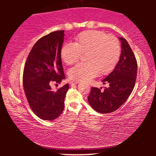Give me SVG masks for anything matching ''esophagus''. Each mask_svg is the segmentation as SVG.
I'll use <instances>...</instances> for the list:
<instances>
[{"mask_svg": "<svg viewBox=\"0 0 156 156\" xmlns=\"http://www.w3.org/2000/svg\"><path fill=\"white\" fill-rule=\"evenodd\" d=\"M78 83H80V82L79 81H72V83H71V84H78Z\"/></svg>", "mask_w": 156, "mask_h": 156, "instance_id": "34e87169", "label": "esophagus"}]
</instances>
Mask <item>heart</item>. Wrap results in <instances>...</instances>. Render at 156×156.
I'll return each instance as SVG.
<instances>
[{"instance_id": "b5f03b06", "label": "heart", "mask_w": 156, "mask_h": 156, "mask_svg": "<svg viewBox=\"0 0 156 156\" xmlns=\"http://www.w3.org/2000/svg\"><path fill=\"white\" fill-rule=\"evenodd\" d=\"M86 53L87 62L71 68L69 76L73 80L89 81L99 74H109L119 61L120 47L115 37L103 31L91 30L82 32L75 38L74 43H65L60 49V58L67 65L78 61Z\"/></svg>"}]
</instances>
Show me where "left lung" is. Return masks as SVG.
<instances>
[{
    "label": "left lung",
    "instance_id": "8db88e82",
    "mask_svg": "<svg viewBox=\"0 0 156 156\" xmlns=\"http://www.w3.org/2000/svg\"><path fill=\"white\" fill-rule=\"evenodd\" d=\"M120 60L114 69L102 80L109 84L104 91L92 87L88 102L93 109L100 113H108L117 110L128 99L135 86L138 65L133 51L126 39L120 37Z\"/></svg>",
    "mask_w": 156,
    "mask_h": 156
}]
</instances>
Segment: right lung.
Segmentation results:
<instances>
[{
	"mask_svg": "<svg viewBox=\"0 0 156 156\" xmlns=\"http://www.w3.org/2000/svg\"><path fill=\"white\" fill-rule=\"evenodd\" d=\"M65 31H53L36 42L28 55L23 76V87L34 113L44 120H54L64 109L68 91L66 84L57 91L52 83L60 84L65 76L60 58Z\"/></svg>",
	"mask_w": 156,
	"mask_h": 156,
	"instance_id": "add662e5",
	"label": "right lung"
}]
</instances>
